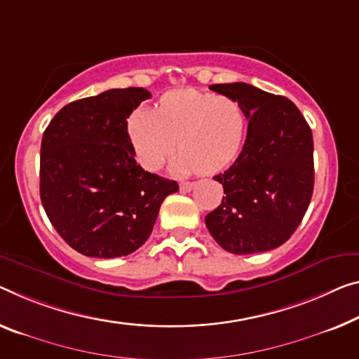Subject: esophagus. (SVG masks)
Wrapping results in <instances>:
<instances>
[{
    "instance_id": "esophagus-1",
    "label": "esophagus",
    "mask_w": 359,
    "mask_h": 359,
    "mask_svg": "<svg viewBox=\"0 0 359 359\" xmlns=\"http://www.w3.org/2000/svg\"><path fill=\"white\" fill-rule=\"evenodd\" d=\"M192 187H194V183H189V181H187V183H181L180 184V189L183 191V192H189Z\"/></svg>"
}]
</instances>
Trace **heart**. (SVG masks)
<instances>
[{
	"mask_svg": "<svg viewBox=\"0 0 359 359\" xmlns=\"http://www.w3.org/2000/svg\"><path fill=\"white\" fill-rule=\"evenodd\" d=\"M128 135L137 162L158 170L180 154L172 168L180 175L218 173L239 156L247 136V114L234 97L196 90L170 91L158 109H137L128 120Z\"/></svg>",
	"mask_w": 359,
	"mask_h": 359,
	"instance_id": "heart-1",
	"label": "heart"
}]
</instances>
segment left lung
<instances>
[{
    "label": "left lung",
    "instance_id": "obj_1",
    "mask_svg": "<svg viewBox=\"0 0 359 359\" xmlns=\"http://www.w3.org/2000/svg\"><path fill=\"white\" fill-rule=\"evenodd\" d=\"M239 101L249 126L244 147L224 173L223 201L205 217L213 239L236 255L283 245L299 228L314 186L313 135L290 99L247 83L212 85Z\"/></svg>",
    "mask_w": 359,
    "mask_h": 359
}]
</instances>
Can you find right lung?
<instances>
[{
  "label": "right lung",
  "mask_w": 359,
  "mask_h": 359,
  "mask_svg": "<svg viewBox=\"0 0 359 359\" xmlns=\"http://www.w3.org/2000/svg\"><path fill=\"white\" fill-rule=\"evenodd\" d=\"M151 97L144 88L79 99L54 115L43 133L40 197L49 222L76 252L125 257L144 244L163 198L178 183L135 161L128 122Z\"/></svg>",
  "instance_id": "1"
}]
</instances>
